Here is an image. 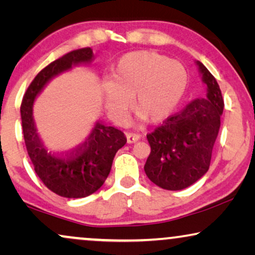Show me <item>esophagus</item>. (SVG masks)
<instances>
[{
  "label": "esophagus",
  "instance_id": "esophagus-1",
  "mask_svg": "<svg viewBox=\"0 0 255 255\" xmlns=\"http://www.w3.org/2000/svg\"><path fill=\"white\" fill-rule=\"evenodd\" d=\"M140 139V134L137 133H131V132H128L127 133V140L128 144H133V142L138 141Z\"/></svg>",
  "mask_w": 255,
  "mask_h": 255
}]
</instances>
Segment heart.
Listing matches in <instances>:
<instances>
[{"label": "heart", "mask_w": 255, "mask_h": 255, "mask_svg": "<svg viewBox=\"0 0 255 255\" xmlns=\"http://www.w3.org/2000/svg\"><path fill=\"white\" fill-rule=\"evenodd\" d=\"M187 86V72L179 61L149 51L131 52L111 71L102 85L108 114L122 123L132 107L151 124L161 123L176 109Z\"/></svg>", "instance_id": "heart-1"}]
</instances>
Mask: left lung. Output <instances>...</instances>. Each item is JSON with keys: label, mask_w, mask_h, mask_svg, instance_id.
I'll use <instances>...</instances> for the list:
<instances>
[{"label": "left lung", "mask_w": 255, "mask_h": 255, "mask_svg": "<svg viewBox=\"0 0 255 255\" xmlns=\"http://www.w3.org/2000/svg\"><path fill=\"white\" fill-rule=\"evenodd\" d=\"M195 64L207 88L205 96L191 101L147 134L151 153L144 169L148 179L162 189H184L208 172L221 127L224 109L221 89L201 61Z\"/></svg>", "instance_id": "1"}]
</instances>
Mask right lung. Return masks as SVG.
I'll return each mask as SVG.
<instances>
[{
  "label": "right lung",
  "mask_w": 255,
  "mask_h": 255,
  "mask_svg": "<svg viewBox=\"0 0 255 255\" xmlns=\"http://www.w3.org/2000/svg\"><path fill=\"white\" fill-rule=\"evenodd\" d=\"M93 61L90 47L69 52L53 61L34 78L20 106L24 140L34 172L48 189L62 197L81 198L99 190L109 175L115 154L127 142L121 130L97 122L82 145L69 154H59L50 151L38 133L33 118L37 97L57 76Z\"/></svg>",
  "instance_id": "obj_1"
}]
</instances>
